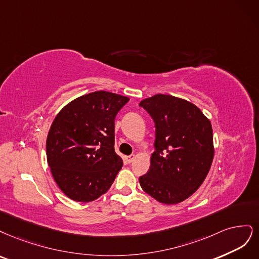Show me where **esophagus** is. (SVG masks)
Listing matches in <instances>:
<instances>
[{
    "instance_id": "1",
    "label": "esophagus",
    "mask_w": 259,
    "mask_h": 259,
    "mask_svg": "<svg viewBox=\"0 0 259 259\" xmlns=\"http://www.w3.org/2000/svg\"><path fill=\"white\" fill-rule=\"evenodd\" d=\"M135 158H136V155H130V156L126 157V160H127L128 163H131L133 161V159H135Z\"/></svg>"
}]
</instances>
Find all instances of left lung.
<instances>
[{"mask_svg":"<svg viewBox=\"0 0 259 259\" xmlns=\"http://www.w3.org/2000/svg\"><path fill=\"white\" fill-rule=\"evenodd\" d=\"M140 106L155 122V151L140 185L157 201H184L202 184L214 156L211 122L186 100L156 95Z\"/></svg>","mask_w":259,"mask_h":259,"instance_id":"8db88e82","label":"left lung"}]
</instances>
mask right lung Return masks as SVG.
Masks as SVG:
<instances>
[{
  "label": "right lung",
  "instance_id": "right-lung-1",
  "mask_svg": "<svg viewBox=\"0 0 259 259\" xmlns=\"http://www.w3.org/2000/svg\"><path fill=\"white\" fill-rule=\"evenodd\" d=\"M129 101L107 91L77 98L56 116L46 154L53 177L74 201L90 202L110 189L122 166L115 153V117Z\"/></svg>",
  "mask_w": 259,
  "mask_h": 259
}]
</instances>
